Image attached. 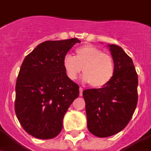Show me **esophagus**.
I'll use <instances>...</instances> for the list:
<instances>
[{"instance_id":"34e87169","label":"esophagus","mask_w":151,"mask_h":151,"mask_svg":"<svg viewBox=\"0 0 151 151\" xmlns=\"http://www.w3.org/2000/svg\"><path fill=\"white\" fill-rule=\"evenodd\" d=\"M79 90H80V96H82V95H83V88H80Z\"/></svg>"}]
</instances>
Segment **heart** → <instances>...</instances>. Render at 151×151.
Masks as SVG:
<instances>
[{"instance_id":"heart-1","label":"heart","mask_w":151,"mask_h":151,"mask_svg":"<svg viewBox=\"0 0 151 151\" xmlns=\"http://www.w3.org/2000/svg\"><path fill=\"white\" fill-rule=\"evenodd\" d=\"M63 67L67 77L71 81L77 79L83 68L84 75L82 79L95 88L107 85L115 73L112 57L92 45L78 48L75 50V56L65 55Z\"/></svg>"}]
</instances>
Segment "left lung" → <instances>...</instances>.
Returning a JSON list of instances; mask_svg holds the SVG:
<instances>
[{"mask_svg": "<svg viewBox=\"0 0 151 151\" xmlns=\"http://www.w3.org/2000/svg\"><path fill=\"white\" fill-rule=\"evenodd\" d=\"M115 73L107 85L83 91L88 129L98 137L122 131L130 121L138 101V77L132 59L122 48L108 45Z\"/></svg>", "mask_w": 151, "mask_h": 151, "instance_id": "obj_1", "label": "left lung"}]
</instances>
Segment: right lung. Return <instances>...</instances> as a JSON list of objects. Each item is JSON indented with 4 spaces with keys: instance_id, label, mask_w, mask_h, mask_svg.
<instances>
[{
    "instance_id": "1",
    "label": "right lung",
    "mask_w": 151,
    "mask_h": 151,
    "mask_svg": "<svg viewBox=\"0 0 151 151\" xmlns=\"http://www.w3.org/2000/svg\"><path fill=\"white\" fill-rule=\"evenodd\" d=\"M70 40L46 41L25 56L15 85L14 110L21 126L38 139L54 138L63 128L79 86L66 75L63 59L75 43Z\"/></svg>"
}]
</instances>
